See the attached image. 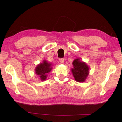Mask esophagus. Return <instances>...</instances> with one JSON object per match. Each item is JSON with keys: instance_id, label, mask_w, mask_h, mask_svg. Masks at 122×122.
Wrapping results in <instances>:
<instances>
[{"instance_id": "1", "label": "esophagus", "mask_w": 122, "mask_h": 122, "mask_svg": "<svg viewBox=\"0 0 122 122\" xmlns=\"http://www.w3.org/2000/svg\"><path fill=\"white\" fill-rule=\"evenodd\" d=\"M60 62L61 63H64V62H65V60H64V59H60Z\"/></svg>"}]
</instances>
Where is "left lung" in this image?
<instances>
[{
  "mask_svg": "<svg viewBox=\"0 0 122 122\" xmlns=\"http://www.w3.org/2000/svg\"><path fill=\"white\" fill-rule=\"evenodd\" d=\"M72 65L73 68L71 69V71L75 81L78 82H85L89 74L88 65L80 59L74 60Z\"/></svg>",
  "mask_w": 122,
  "mask_h": 122,
  "instance_id": "1",
  "label": "left lung"
}]
</instances>
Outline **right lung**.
<instances>
[{
    "label": "right lung",
    "instance_id": "right-lung-1",
    "mask_svg": "<svg viewBox=\"0 0 122 122\" xmlns=\"http://www.w3.org/2000/svg\"><path fill=\"white\" fill-rule=\"evenodd\" d=\"M52 64L46 60H43L42 62L38 64L35 68V73L39 76L41 81H45L48 76L47 74L52 69Z\"/></svg>",
    "mask_w": 122,
    "mask_h": 122
}]
</instances>
